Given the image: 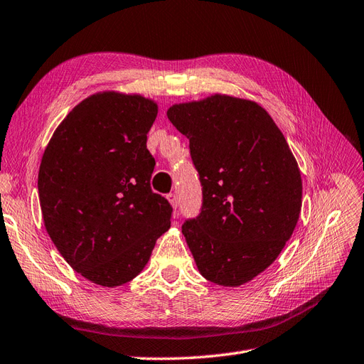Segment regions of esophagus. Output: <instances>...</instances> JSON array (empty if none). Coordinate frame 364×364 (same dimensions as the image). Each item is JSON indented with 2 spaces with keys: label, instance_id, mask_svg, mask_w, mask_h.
<instances>
[{
  "label": "esophagus",
  "instance_id": "1",
  "mask_svg": "<svg viewBox=\"0 0 364 364\" xmlns=\"http://www.w3.org/2000/svg\"><path fill=\"white\" fill-rule=\"evenodd\" d=\"M167 199L173 205L174 209L178 208V196H176L174 193H170V194H167ZM174 217H179V211H174Z\"/></svg>",
  "mask_w": 364,
  "mask_h": 364
}]
</instances>
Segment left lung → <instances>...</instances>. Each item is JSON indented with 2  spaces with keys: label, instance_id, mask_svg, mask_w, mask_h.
Segmentation results:
<instances>
[{
  "label": "left lung",
  "instance_id": "8db88e82",
  "mask_svg": "<svg viewBox=\"0 0 364 364\" xmlns=\"http://www.w3.org/2000/svg\"><path fill=\"white\" fill-rule=\"evenodd\" d=\"M168 119L190 139L202 208L185 220L200 274L225 287L253 279L278 258L296 228L302 179L272 117L255 102L215 94L174 105Z\"/></svg>",
  "mask_w": 364,
  "mask_h": 364
}]
</instances>
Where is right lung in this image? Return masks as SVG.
<instances>
[{"instance_id": "add662e5", "label": "right lung", "mask_w": 364, "mask_h": 364, "mask_svg": "<svg viewBox=\"0 0 364 364\" xmlns=\"http://www.w3.org/2000/svg\"><path fill=\"white\" fill-rule=\"evenodd\" d=\"M158 105L100 92L77 105L43 151L38 190L43 223L60 255L103 287L134 279L173 208L151 191L147 134Z\"/></svg>"}]
</instances>
